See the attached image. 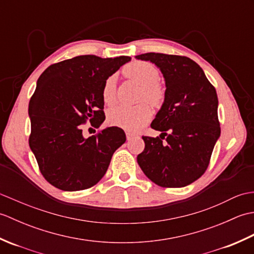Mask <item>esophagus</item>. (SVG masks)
I'll use <instances>...</instances> for the list:
<instances>
[{"label":"esophagus","instance_id":"esophagus-1","mask_svg":"<svg viewBox=\"0 0 254 254\" xmlns=\"http://www.w3.org/2000/svg\"><path fill=\"white\" fill-rule=\"evenodd\" d=\"M135 137H138V136L135 135V134H133V133H127V141H131V139L135 138Z\"/></svg>","mask_w":254,"mask_h":254}]
</instances>
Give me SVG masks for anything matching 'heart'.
I'll return each instance as SVG.
<instances>
[{"label": "heart", "instance_id": "obj_1", "mask_svg": "<svg viewBox=\"0 0 254 254\" xmlns=\"http://www.w3.org/2000/svg\"><path fill=\"white\" fill-rule=\"evenodd\" d=\"M124 75L143 87V97L150 104H158L163 98V90L159 85L156 84L159 77L157 67L149 62L135 61L128 64L123 69ZM102 98L106 104L110 105L116 98V83L115 78H108L102 88ZM152 110L147 105H139L135 107L120 105L117 106L108 113V121L112 126L122 127L127 131H137L144 124H146Z\"/></svg>", "mask_w": 254, "mask_h": 254}]
</instances>
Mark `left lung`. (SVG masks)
Listing matches in <instances>:
<instances>
[{"label": "left lung", "mask_w": 254, "mask_h": 254, "mask_svg": "<svg viewBox=\"0 0 254 254\" xmlns=\"http://www.w3.org/2000/svg\"><path fill=\"white\" fill-rule=\"evenodd\" d=\"M165 78L164 104L150 127L161 134L143 136L145 148L137 164L149 180L165 188H181L207 169L220 127L218 98L202 67L191 59L164 53H144Z\"/></svg>", "instance_id": "left-lung-1"}]
</instances>
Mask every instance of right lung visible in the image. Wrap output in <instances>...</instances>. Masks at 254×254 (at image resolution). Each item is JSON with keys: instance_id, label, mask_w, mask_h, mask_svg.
Masks as SVG:
<instances>
[{"instance_id": "add662e5", "label": "right lung", "mask_w": 254, "mask_h": 254, "mask_svg": "<svg viewBox=\"0 0 254 254\" xmlns=\"http://www.w3.org/2000/svg\"><path fill=\"white\" fill-rule=\"evenodd\" d=\"M130 57L78 56L52 64L40 75L29 101V146L45 179L63 191L95 186L109 167L113 153L126 142L118 127L86 138L83 123L105 121L102 88Z\"/></svg>"}]
</instances>
